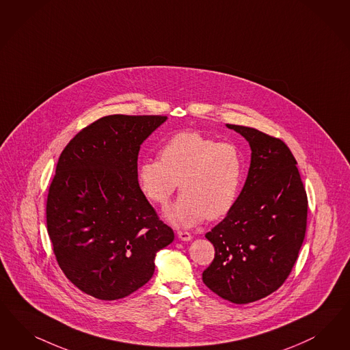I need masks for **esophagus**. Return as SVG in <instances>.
Wrapping results in <instances>:
<instances>
[{
  "instance_id": "1",
  "label": "esophagus",
  "mask_w": 350,
  "mask_h": 350,
  "mask_svg": "<svg viewBox=\"0 0 350 350\" xmlns=\"http://www.w3.org/2000/svg\"><path fill=\"white\" fill-rule=\"evenodd\" d=\"M178 237L180 238L181 241H191L192 234L187 230H178Z\"/></svg>"
}]
</instances>
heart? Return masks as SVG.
I'll return each mask as SVG.
<instances>
[{
    "instance_id": "obj_1",
    "label": "heart",
    "mask_w": 350,
    "mask_h": 350,
    "mask_svg": "<svg viewBox=\"0 0 350 350\" xmlns=\"http://www.w3.org/2000/svg\"><path fill=\"white\" fill-rule=\"evenodd\" d=\"M242 176L239 149L197 131L171 136L159 148L158 161L148 159L137 167L140 191L163 208L180 184L183 193L167 213L170 221L179 226L228 214L237 201Z\"/></svg>"
}]
</instances>
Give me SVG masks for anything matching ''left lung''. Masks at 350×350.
Segmentation results:
<instances>
[{"label": "left lung", "instance_id": "1", "mask_svg": "<svg viewBox=\"0 0 350 350\" xmlns=\"http://www.w3.org/2000/svg\"><path fill=\"white\" fill-rule=\"evenodd\" d=\"M251 147L243 189L224 220L206 233L215 258L202 281L234 304H248L278 290L304 242L308 197L296 159L281 139L256 129L226 124Z\"/></svg>", "mask_w": 350, "mask_h": 350}]
</instances>
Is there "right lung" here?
Listing matches in <instances>:
<instances>
[{
    "instance_id": "1",
    "label": "right lung",
    "mask_w": 350,
    "mask_h": 350,
    "mask_svg": "<svg viewBox=\"0 0 350 350\" xmlns=\"http://www.w3.org/2000/svg\"><path fill=\"white\" fill-rule=\"evenodd\" d=\"M166 116L113 114L82 129L57 161L46 202L60 269L81 291L117 300L152 278L174 241L137 184L142 143Z\"/></svg>"
}]
</instances>
